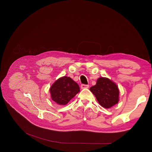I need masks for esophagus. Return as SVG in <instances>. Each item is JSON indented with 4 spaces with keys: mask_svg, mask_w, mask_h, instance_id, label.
<instances>
[{
    "mask_svg": "<svg viewBox=\"0 0 152 152\" xmlns=\"http://www.w3.org/2000/svg\"><path fill=\"white\" fill-rule=\"evenodd\" d=\"M89 85H86V84H81V89H87V88H89Z\"/></svg>",
    "mask_w": 152,
    "mask_h": 152,
    "instance_id": "obj_1",
    "label": "esophagus"
}]
</instances>
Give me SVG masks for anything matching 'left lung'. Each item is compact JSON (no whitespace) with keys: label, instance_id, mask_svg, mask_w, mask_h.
Masks as SVG:
<instances>
[{"label":"left lung","instance_id":"8db88e82","mask_svg":"<svg viewBox=\"0 0 152 152\" xmlns=\"http://www.w3.org/2000/svg\"><path fill=\"white\" fill-rule=\"evenodd\" d=\"M90 91L96 97L100 105L105 108L113 107L118 102L119 89L116 84L106 77H100Z\"/></svg>","mask_w":152,"mask_h":152}]
</instances>
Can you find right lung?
Here are the masks:
<instances>
[{
	"instance_id": "add662e5",
	"label": "right lung",
	"mask_w": 152,
	"mask_h": 152,
	"mask_svg": "<svg viewBox=\"0 0 152 152\" xmlns=\"http://www.w3.org/2000/svg\"><path fill=\"white\" fill-rule=\"evenodd\" d=\"M80 91L78 84L69 77L63 76L50 87L52 99L59 105H66Z\"/></svg>"
}]
</instances>
